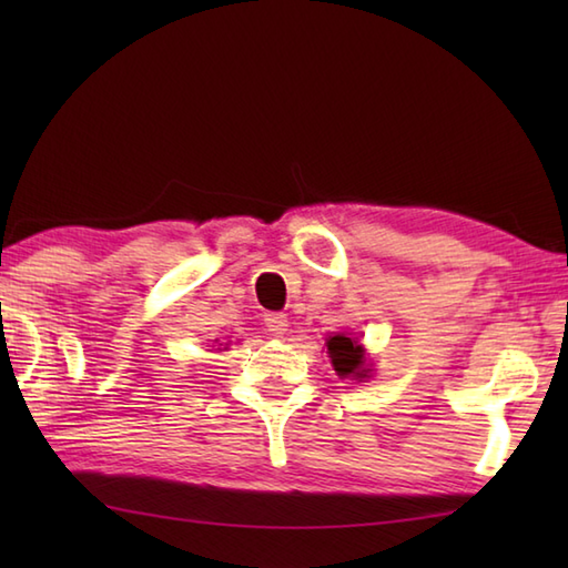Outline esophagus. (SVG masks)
I'll list each match as a JSON object with an SVG mask.
<instances>
[{
    "instance_id": "esophagus-1",
    "label": "esophagus",
    "mask_w": 568,
    "mask_h": 568,
    "mask_svg": "<svg viewBox=\"0 0 568 568\" xmlns=\"http://www.w3.org/2000/svg\"><path fill=\"white\" fill-rule=\"evenodd\" d=\"M263 324L273 336H281V334H285L287 317L283 315V312H268V315H263Z\"/></svg>"
}]
</instances>
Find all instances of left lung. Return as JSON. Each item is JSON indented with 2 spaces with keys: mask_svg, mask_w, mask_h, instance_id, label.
<instances>
[{
  "mask_svg": "<svg viewBox=\"0 0 568 568\" xmlns=\"http://www.w3.org/2000/svg\"><path fill=\"white\" fill-rule=\"evenodd\" d=\"M327 354L332 356V366L339 376H356V378H366L368 368H364V346L358 342L348 339L344 334L329 336L327 342Z\"/></svg>",
  "mask_w": 568,
  "mask_h": 568,
  "instance_id": "8db88e82",
  "label": "left lung"
}]
</instances>
